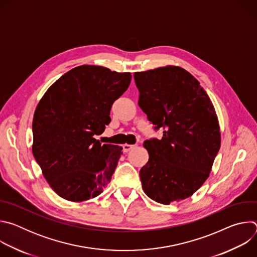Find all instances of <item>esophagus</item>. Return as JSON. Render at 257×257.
Returning a JSON list of instances; mask_svg holds the SVG:
<instances>
[{"label": "esophagus", "instance_id": "1", "mask_svg": "<svg viewBox=\"0 0 257 257\" xmlns=\"http://www.w3.org/2000/svg\"><path fill=\"white\" fill-rule=\"evenodd\" d=\"M133 148H134V145H130V144H124V145H122L123 153H128V152H130Z\"/></svg>", "mask_w": 257, "mask_h": 257}]
</instances>
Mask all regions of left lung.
<instances>
[{"label": "left lung", "instance_id": "left-lung-1", "mask_svg": "<svg viewBox=\"0 0 257 257\" xmlns=\"http://www.w3.org/2000/svg\"><path fill=\"white\" fill-rule=\"evenodd\" d=\"M138 104L162 139L143 143L150 159L139 172L153 200L170 204L191 196L207 179L221 146L214 107L189 72L167 66L134 73Z\"/></svg>", "mask_w": 257, "mask_h": 257}]
</instances>
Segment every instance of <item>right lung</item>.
Listing matches in <instances>:
<instances>
[{
    "label": "right lung",
    "mask_w": 257,
    "mask_h": 257,
    "mask_svg": "<svg viewBox=\"0 0 257 257\" xmlns=\"http://www.w3.org/2000/svg\"><path fill=\"white\" fill-rule=\"evenodd\" d=\"M131 73L82 65L44 94L32 122L33 157L53 190L69 201L99 195L111 181L122 148L93 136L111 122L112 104L128 88Z\"/></svg>",
    "instance_id": "right-lung-1"
}]
</instances>
